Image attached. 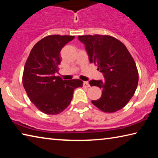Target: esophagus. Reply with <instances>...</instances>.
I'll return each mask as SVG.
<instances>
[{
    "mask_svg": "<svg viewBox=\"0 0 158 158\" xmlns=\"http://www.w3.org/2000/svg\"><path fill=\"white\" fill-rule=\"evenodd\" d=\"M84 87H86V88H89V87L90 86V84L87 81H84Z\"/></svg>",
    "mask_w": 158,
    "mask_h": 158,
    "instance_id": "obj_1",
    "label": "esophagus"
}]
</instances>
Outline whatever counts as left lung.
<instances>
[{
  "label": "left lung",
  "instance_id": "obj_1",
  "mask_svg": "<svg viewBox=\"0 0 158 158\" xmlns=\"http://www.w3.org/2000/svg\"><path fill=\"white\" fill-rule=\"evenodd\" d=\"M90 63L98 65L102 80H90L91 86L102 89V96L92 103L104 112L112 113L127 105L137 89L139 74L126 47L114 37L102 35L79 36Z\"/></svg>",
  "mask_w": 158,
  "mask_h": 158
}]
</instances>
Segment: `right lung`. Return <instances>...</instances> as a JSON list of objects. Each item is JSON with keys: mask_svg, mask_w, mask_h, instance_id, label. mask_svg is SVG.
Wrapping results in <instances>:
<instances>
[{"mask_svg": "<svg viewBox=\"0 0 158 158\" xmlns=\"http://www.w3.org/2000/svg\"><path fill=\"white\" fill-rule=\"evenodd\" d=\"M74 36L53 35L35 44L25 64L23 85L31 102L43 113L60 114L70 104L74 90L82 87L79 79L63 80L58 76L60 51Z\"/></svg>", "mask_w": 158, "mask_h": 158, "instance_id": "1", "label": "right lung"}]
</instances>
